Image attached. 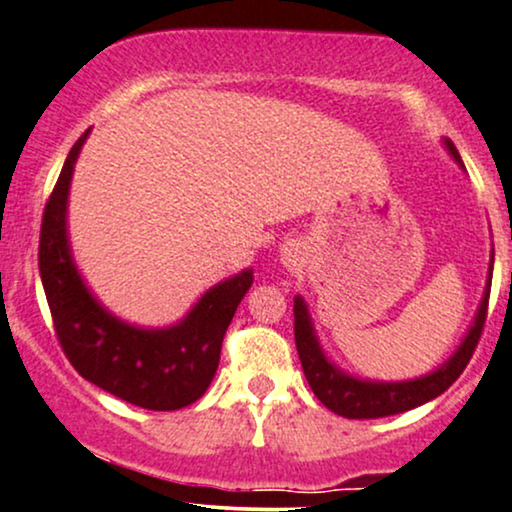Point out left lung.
<instances>
[{
    "label": "left lung",
    "instance_id": "left-lung-1",
    "mask_svg": "<svg viewBox=\"0 0 512 512\" xmlns=\"http://www.w3.org/2000/svg\"><path fill=\"white\" fill-rule=\"evenodd\" d=\"M451 157L456 162H461L459 150L456 145L444 141ZM489 291H491V272L487 291L477 310V317L470 327L468 336L463 338L461 348L449 357L447 364H442L440 369L433 374L416 378V381H402V383H374V381H360L343 374L341 369H336L327 357H324L320 343H317L313 324H310L308 308H305L303 298H294V338H296V350L301 357L303 374L308 378L310 388L317 395L324 407L334 411L338 416L345 418H381V416H393L409 411L414 407H421L430 400H435L437 395H442L451 383L463 374V369L468 367L470 357H473L477 341H480L484 320H487V305H489Z\"/></svg>",
    "mask_w": 512,
    "mask_h": 512
}]
</instances>
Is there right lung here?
Returning <instances> with one entry per match:
<instances>
[{"label": "right lung", "mask_w": 512, "mask_h": 512, "mask_svg": "<svg viewBox=\"0 0 512 512\" xmlns=\"http://www.w3.org/2000/svg\"><path fill=\"white\" fill-rule=\"evenodd\" d=\"M86 136L89 129L72 145L39 230V275L53 329L77 374L105 393L152 411L183 409L207 393L223 336L254 282V270L216 284L169 329L131 327L103 310L72 263L65 232L70 178Z\"/></svg>", "instance_id": "right-lung-1"}]
</instances>
